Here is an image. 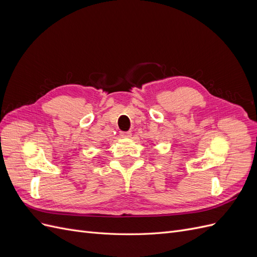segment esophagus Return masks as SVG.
Listing matches in <instances>:
<instances>
[{
	"label": "esophagus",
	"mask_w": 257,
	"mask_h": 257,
	"mask_svg": "<svg viewBox=\"0 0 257 257\" xmlns=\"http://www.w3.org/2000/svg\"><path fill=\"white\" fill-rule=\"evenodd\" d=\"M120 136L122 138H130L132 136L131 132H120Z\"/></svg>",
	"instance_id": "esophagus-1"
}]
</instances>
